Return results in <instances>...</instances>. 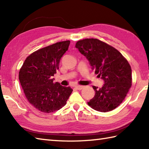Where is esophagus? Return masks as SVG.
<instances>
[{"label":"esophagus","mask_w":149,"mask_h":149,"mask_svg":"<svg viewBox=\"0 0 149 149\" xmlns=\"http://www.w3.org/2000/svg\"><path fill=\"white\" fill-rule=\"evenodd\" d=\"M75 88H77V90H81V89H83L84 88V86H81V85H75Z\"/></svg>","instance_id":"1"}]
</instances>
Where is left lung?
I'll use <instances>...</instances> for the list:
<instances>
[{"instance_id": "obj_1", "label": "left lung", "mask_w": 149, "mask_h": 149, "mask_svg": "<svg viewBox=\"0 0 149 149\" xmlns=\"http://www.w3.org/2000/svg\"><path fill=\"white\" fill-rule=\"evenodd\" d=\"M75 47L105 83L102 88L93 86L95 95L88 105L100 112L115 109L123 102L132 86V69L128 61L115 48L98 39L79 40Z\"/></svg>"}]
</instances>
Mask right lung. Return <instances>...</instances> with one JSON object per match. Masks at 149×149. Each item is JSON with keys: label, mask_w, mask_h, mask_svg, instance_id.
<instances>
[{"label": "right lung", "mask_w": 149, "mask_h": 149, "mask_svg": "<svg viewBox=\"0 0 149 149\" xmlns=\"http://www.w3.org/2000/svg\"><path fill=\"white\" fill-rule=\"evenodd\" d=\"M70 41L40 49L25 59L19 73V79L30 104L43 113L61 109L73 90L54 83V74L58 70L61 58L68 49Z\"/></svg>", "instance_id": "obj_1"}]
</instances>
